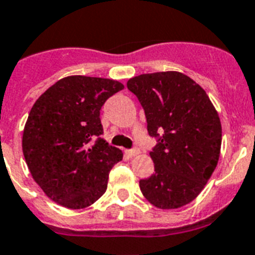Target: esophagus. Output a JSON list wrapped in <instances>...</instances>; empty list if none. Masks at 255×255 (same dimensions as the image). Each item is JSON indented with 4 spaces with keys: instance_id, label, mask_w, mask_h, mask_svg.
I'll use <instances>...</instances> for the list:
<instances>
[{
    "instance_id": "34e87169",
    "label": "esophagus",
    "mask_w": 255,
    "mask_h": 255,
    "mask_svg": "<svg viewBox=\"0 0 255 255\" xmlns=\"http://www.w3.org/2000/svg\"><path fill=\"white\" fill-rule=\"evenodd\" d=\"M124 154H126L128 158H132V157H134V155H137L138 149H137V147H133V149H128V150L124 151Z\"/></svg>"
}]
</instances>
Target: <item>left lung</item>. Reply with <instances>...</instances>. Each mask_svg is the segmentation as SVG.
I'll use <instances>...</instances> for the list:
<instances>
[{"mask_svg": "<svg viewBox=\"0 0 255 255\" xmlns=\"http://www.w3.org/2000/svg\"><path fill=\"white\" fill-rule=\"evenodd\" d=\"M127 88L145 111L154 174L140 189L151 205L177 209L193 201L218 164L222 126L206 92L176 71L142 74Z\"/></svg>", "mask_w": 255, "mask_h": 255, "instance_id": "left-lung-1", "label": "left lung"}]
</instances>
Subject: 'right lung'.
<instances>
[{"instance_id": "obj_1", "label": "right lung", "mask_w": 255, "mask_h": 255, "mask_svg": "<svg viewBox=\"0 0 255 255\" xmlns=\"http://www.w3.org/2000/svg\"><path fill=\"white\" fill-rule=\"evenodd\" d=\"M124 85L110 79L68 76L38 97L23 132V154L45 194L84 209L106 192L109 172L123 158L101 137L100 111Z\"/></svg>"}]
</instances>
